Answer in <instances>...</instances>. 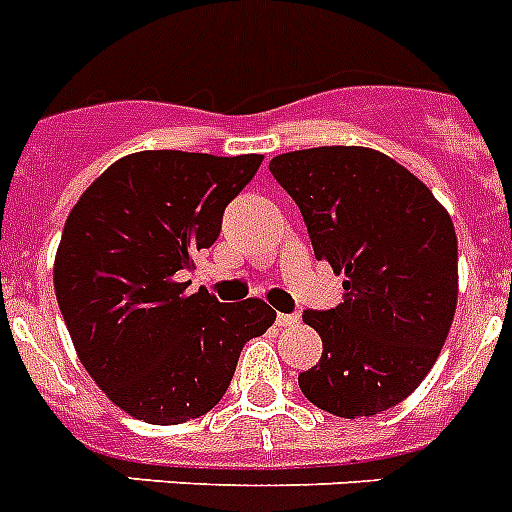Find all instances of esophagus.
I'll return each mask as SVG.
<instances>
[{
  "mask_svg": "<svg viewBox=\"0 0 512 512\" xmlns=\"http://www.w3.org/2000/svg\"><path fill=\"white\" fill-rule=\"evenodd\" d=\"M292 323H298L295 313H277V326H292Z\"/></svg>",
  "mask_w": 512,
  "mask_h": 512,
  "instance_id": "esophagus-1",
  "label": "esophagus"
}]
</instances>
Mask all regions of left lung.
Segmentation results:
<instances>
[{
    "label": "left lung",
    "mask_w": 512,
    "mask_h": 512,
    "mask_svg": "<svg viewBox=\"0 0 512 512\" xmlns=\"http://www.w3.org/2000/svg\"><path fill=\"white\" fill-rule=\"evenodd\" d=\"M295 199L316 259L344 274V303L303 310L321 360L298 375L310 404L373 417L438 360L458 298L456 230L425 183L368 147H313L269 163Z\"/></svg>",
    "instance_id": "8db88e82"
}]
</instances>
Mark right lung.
Listing matches in <instances>:
<instances>
[{
	"instance_id": "1",
	"label": "right lung",
	"mask_w": 512,
	"mask_h": 512,
	"mask_svg": "<svg viewBox=\"0 0 512 512\" xmlns=\"http://www.w3.org/2000/svg\"><path fill=\"white\" fill-rule=\"evenodd\" d=\"M261 160L134 152L69 212L56 300L85 370L131 417L181 425L207 414L233 381L243 344L277 318L264 300L220 303L181 282Z\"/></svg>"
}]
</instances>
